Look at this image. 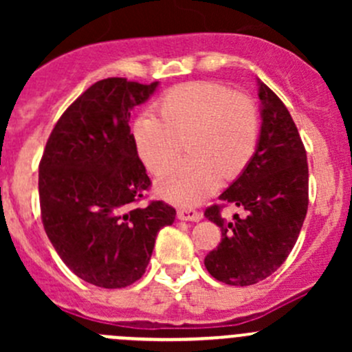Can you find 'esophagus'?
I'll use <instances>...</instances> for the list:
<instances>
[{"label": "esophagus", "instance_id": "1", "mask_svg": "<svg viewBox=\"0 0 352 352\" xmlns=\"http://www.w3.org/2000/svg\"><path fill=\"white\" fill-rule=\"evenodd\" d=\"M177 218L182 219V221H201L202 214L201 211H197L194 208H180L177 211Z\"/></svg>", "mask_w": 352, "mask_h": 352}]
</instances>
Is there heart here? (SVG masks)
I'll list each match as a JSON object with an SVG mask.
<instances>
[{
	"label": "heart",
	"instance_id": "1",
	"mask_svg": "<svg viewBox=\"0 0 352 352\" xmlns=\"http://www.w3.org/2000/svg\"><path fill=\"white\" fill-rule=\"evenodd\" d=\"M158 117L144 112L134 120L133 140L151 173L165 172L187 144L190 158L158 180L160 196L194 204L211 196L221 175L235 179L254 158L261 134L255 102L214 81L173 87L155 104Z\"/></svg>",
	"mask_w": 352,
	"mask_h": 352
}]
</instances>
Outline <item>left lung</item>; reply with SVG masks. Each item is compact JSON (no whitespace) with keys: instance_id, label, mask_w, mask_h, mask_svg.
<instances>
[{"instance_id":"1","label":"left lung","mask_w":352,"mask_h":352,"mask_svg":"<svg viewBox=\"0 0 352 352\" xmlns=\"http://www.w3.org/2000/svg\"><path fill=\"white\" fill-rule=\"evenodd\" d=\"M262 126L257 151L242 175L209 206L204 216L223 240L204 265L218 281L250 286L278 271L296 243L308 209L307 150L281 98L261 81ZM235 204L245 216L226 222L223 207Z\"/></svg>"}]
</instances>
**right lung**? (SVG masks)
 Here are the masks:
<instances>
[{"label":"right lung","mask_w":352,"mask_h":352,"mask_svg":"<svg viewBox=\"0 0 352 352\" xmlns=\"http://www.w3.org/2000/svg\"><path fill=\"white\" fill-rule=\"evenodd\" d=\"M156 85L94 83L59 117L38 163L45 233L67 267L98 287L136 283L158 232L175 219V208L163 201L138 206L151 180L131 134V109Z\"/></svg>","instance_id":"obj_1"}]
</instances>
